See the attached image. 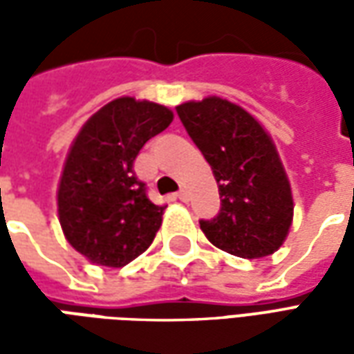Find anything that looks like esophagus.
I'll return each mask as SVG.
<instances>
[{"label": "esophagus", "mask_w": 354, "mask_h": 354, "mask_svg": "<svg viewBox=\"0 0 354 354\" xmlns=\"http://www.w3.org/2000/svg\"><path fill=\"white\" fill-rule=\"evenodd\" d=\"M176 197H178V199H180V201H184V203H185V201L189 199V192H187L185 187H182V189H180V192L176 193Z\"/></svg>", "instance_id": "obj_1"}]
</instances>
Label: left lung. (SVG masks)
I'll return each instance as SVG.
<instances>
[{
  "label": "left lung",
  "instance_id": "1",
  "mask_svg": "<svg viewBox=\"0 0 354 354\" xmlns=\"http://www.w3.org/2000/svg\"><path fill=\"white\" fill-rule=\"evenodd\" d=\"M189 138L212 167L222 207L201 230L239 258L273 254L288 235L294 203L274 144L248 111L222 98L176 108Z\"/></svg>",
  "mask_w": 354,
  "mask_h": 354
}]
</instances>
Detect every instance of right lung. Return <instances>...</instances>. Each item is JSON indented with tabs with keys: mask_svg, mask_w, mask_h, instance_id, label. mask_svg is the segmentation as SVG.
Masks as SVG:
<instances>
[{
	"mask_svg": "<svg viewBox=\"0 0 354 354\" xmlns=\"http://www.w3.org/2000/svg\"><path fill=\"white\" fill-rule=\"evenodd\" d=\"M170 123L165 106L117 98L77 134L60 178L58 216L68 243L93 263L123 267L151 245L165 207L149 201L134 161Z\"/></svg>",
	"mask_w": 354,
	"mask_h": 354,
	"instance_id": "obj_1",
	"label": "right lung"
}]
</instances>
